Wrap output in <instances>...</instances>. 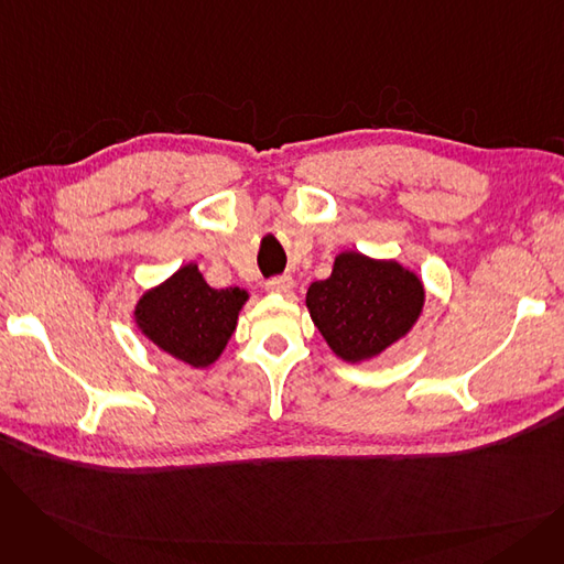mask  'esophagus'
I'll return each mask as SVG.
<instances>
[{
  "instance_id": "34e87169",
  "label": "esophagus",
  "mask_w": 564,
  "mask_h": 564,
  "mask_svg": "<svg viewBox=\"0 0 564 564\" xmlns=\"http://www.w3.org/2000/svg\"><path fill=\"white\" fill-rule=\"evenodd\" d=\"M267 292H274V294H290L294 290V279L292 276H276L267 281Z\"/></svg>"
}]
</instances>
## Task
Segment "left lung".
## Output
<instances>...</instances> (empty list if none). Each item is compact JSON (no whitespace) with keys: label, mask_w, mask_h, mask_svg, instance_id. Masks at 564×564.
Masks as SVG:
<instances>
[{"label":"left lung","mask_w":564,"mask_h":564,"mask_svg":"<svg viewBox=\"0 0 564 564\" xmlns=\"http://www.w3.org/2000/svg\"><path fill=\"white\" fill-rule=\"evenodd\" d=\"M425 306L421 276L398 260L343 251L332 276L311 283L306 308L329 349L364 364L406 338Z\"/></svg>","instance_id":"1"}]
</instances>
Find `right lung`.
<instances>
[{
    "label": "right lung",
    "mask_w": 564,
    "mask_h": 564,
    "mask_svg": "<svg viewBox=\"0 0 564 564\" xmlns=\"http://www.w3.org/2000/svg\"><path fill=\"white\" fill-rule=\"evenodd\" d=\"M247 302V290L207 285L198 264L187 262L143 292L134 324L143 338L169 357L192 368H207L221 357Z\"/></svg>",
    "instance_id": "add662e5"
}]
</instances>
